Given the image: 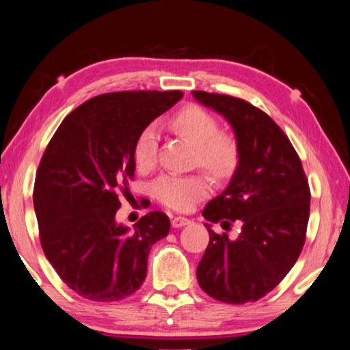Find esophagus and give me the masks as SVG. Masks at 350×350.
Instances as JSON below:
<instances>
[{
    "mask_svg": "<svg viewBox=\"0 0 350 350\" xmlns=\"http://www.w3.org/2000/svg\"><path fill=\"white\" fill-rule=\"evenodd\" d=\"M189 224H191L189 219L181 217V216H176L172 219V227L174 228H181V227H185V225H189Z\"/></svg>",
    "mask_w": 350,
    "mask_h": 350,
    "instance_id": "esophagus-1",
    "label": "esophagus"
}]
</instances>
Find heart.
Instances as JSON below:
<instances>
[{
  "instance_id": "obj_1",
  "label": "heart",
  "mask_w": 350,
  "mask_h": 350,
  "mask_svg": "<svg viewBox=\"0 0 350 350\" xmlns=\"http://www.w3.org/2000/svg\"><path fill=\"white\" fill-rule=\"evenodd\" d=\"M174 128L196 147V163L217 178H227L239 163V145L230 134L219 133V122L200 106H186L176 112ZM158 128L150 123L139 133L134 144V159L150 167L157 158ZM211 191L206 175H163L153 183V196L175 211H189Z\"/></svg>"
}]
</instances>
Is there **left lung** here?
<instances>
[{
    "label": "left lung",
    "mask_w": 350,
    "mask_h": 350,
    "mask_svg": "<svg viewBox=\"0 0 350 350\" xmlns=\"http://www.w3.org/2000/svg\"><path fill=\"white\" fill-rule=\"evenodd\" d=\"M198 103L233 128L239 163L228 186L203 209L209 222L241 224L236 239L217 234L198 262L197 280L213 299L245 304L265 297L302 252L310 217V187L300 158L280 126L258 107L230 95L193 90Z\"/></svg>",
    "instance_id": "obj_1"
}]
</instances>
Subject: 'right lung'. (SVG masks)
Listing matches in <instances>:
<instances>
[{"label": "right lung", "mask_w": 350, "mask_h": 350, "mask_svg": "<svg viewBox=\"0 0 350 350\" xmlns=\"http://www.w3.org/2000/svg\"><path fill=\"white\" fill-rule=\"evenodd\" d=\"M181 90H133L94 96L62 120L42 157L34 185L40 244L57 275L95 302L137 291L152 245L165 238L164 213L145 214L133 228L116 220L145 126L170 109Z\"/></svg>", "instance_id": "obj_1"}]
</instances>
